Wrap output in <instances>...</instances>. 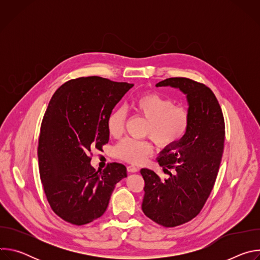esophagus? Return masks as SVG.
Instances as JSON below:
<instances>
[{
    "label": "esophagus",
    "mask_w": 260,
    "mask_h": 260,
    "mask_svg": "<svg viewBox=\"0 0 260 260\" xmlns=\"http://www.w3.org/2000/svg\"><path fill=\"white\" fill-rule=\"evenodd\" d=\"M127 171L129 173H136V172L139 171V168L135 167V166H127Z\"/></svg>",
    "instance_id": "obj_1"
}]
</instances>
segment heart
Wrapping results in <instances>:
<instances>
[{
  "label": "heart",
  "mask_w": 260,
  "mask_h": 260,
  "mask_svg": "<svg viewBox=\"0 0 260 260\" xmlns=\"http://www.w3.org/2000/svg\"><path fill=\"white\" fill-rule=\"evenodd\" d=\"M132 107L148 120L146 135L150 136L161 148H172L186 136L190 126L189 110L157 92L148 91L138 95ZM126 113L123 108L114 109L107 117L109 134L118 138L124 131ZM153 152L149 140L125 138L114 149L116 157L132 164H140Z\"/></svg>",
  "instance_id": "obj_1"
}]
</instances>
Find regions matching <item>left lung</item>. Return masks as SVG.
Instances as JSON below:
<instances>
[{
  "label": "left lung",
  "mask_w": 260,
  "mask_h": 260,
  "mask_svg": "<svg viewBox=\"0 0 260 260\" xmlns=\"http://www.w3.org/2000/svg\"><path fill=\"white\" fill-rule=\"evenodd\" d=\"M156 86L176 87L187 95L190 126L181 142L166 148L157 158L169 179L141 170L145 181L142 210L157 224L175 228L200 214L214 187L223 154L225 124L215 94L205 84L173 77Z\"/></svg>",
  "instance_id": "obj_1"
}]
</instances>
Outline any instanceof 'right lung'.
<instances>
[{
	"instance_id": "add662e5",
	"label": "right lung",
	"mask_w": 260,
	"mask_h": 260,
	"mask_svg": "<svg viewBox=\"0 0 260 260\" xmlns=\"http://www.w3.org/2000/svg\"><path fill=\"white\" fill-rule=\"evenodd\" d=\"M133 87L99 76L63 83L44 114L38 145L40 178L52 211L74 225L100 218L126 168L108 164L103 172L90 165L92 151L109 142L107 117Z\"/></svg>"
}]
</instances>
